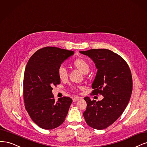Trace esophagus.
<instances>
[{
  "label": "esophagus",
  "instance_id": "esophagus-1",
  "mask_svg": "<svg viewBox=\"0 0 147 147\" xmlns=\"http://www.w3.org/2000/svg\"><path fill=\"white\" fill-rule=\"evenodd\" d=\"M79 99V98H78V97H74L73 99V102H76L78 101Z\"/></svg>",
  "mask_w": 147,
  "mask_h": 147
}]
</instances>
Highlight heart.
<instances>
[{"label": "heart", "instance_id": "b5f03b06", "mask_svg": "<svg viewBox=\"0 0 147 147\" xmlns=\"http://www.w3.org/2000/svg\"><path fill=\"white\" fill-rule=\"evenodd\" d=\"M72 65L83 74H87L89 71L90 67L88 63L82 59L78 58L75 59L73 61ZM57 73L59 78L61 81H63V80H65L68 78L67 70L63 66H60L59 68Z\"/></svg>", "mask_w": 147, "mask_h": 147}]
</instances>
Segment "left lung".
I'll return each instance as SVG.
<instances>
[{"label": "left lung", "instance_id": "1", "mask_svg": "<svg viewBox=\"0 0 147 147\" xmlns=\"http://www.w3.org/2000/svg\"><path fill=\"white\" fill-rule=\"evenodd\" d=\"M88 56L98 69L92 85V94L104 96L101 101L84 98L86 111L83 113L87 124L96 129H104L113 123L124 112L132 90L131 70L121 56L106 49L80 51Z\"/></svg>", "mask_w": 147, "mask_h": 147}]
</instances>
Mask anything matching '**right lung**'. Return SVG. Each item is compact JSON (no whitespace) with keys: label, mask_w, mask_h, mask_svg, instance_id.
Instances as JSON below:
<instances>
[{"label":"right lung","mask_w":147,"mask_h":147,"mask_svg":"<svg viewBox=\"0 0 147 147\" xmlns=\"http://www.w3.org/2000/svg\"><path fill=\"white\" fill-rule=\"evenodd\" d=\"M74 52L55 47L38 50L29 60L23 81L26 109L31 119L44 129H53L63 123L72 103L64 96L55 101L53 86L60 84L58 69Z\"/></svg>","instance_id":"obj_1"}]
</instances>
